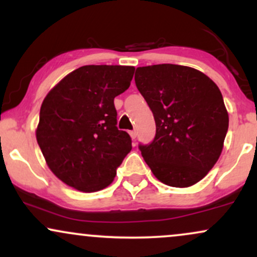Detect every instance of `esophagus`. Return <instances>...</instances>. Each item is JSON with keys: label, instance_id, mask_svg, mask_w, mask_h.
Returning <instances> with one entry per match:
<instances>
[{"label": "esophagus", "instance_id": "obj_1", "mask_svg": "<svg viewBox=\"0 0 257 257\" xmlns=\"http://www.w3.org/2000/svg\"><path fill=\"white\" fill-rule=\"evenodd\" d=\"M129 134H131V138L133 139V140H135V139H137V132H135V131L129 132Z\"/></svg>", "mask_w": 257, "mask_h": 257}]
</instances>
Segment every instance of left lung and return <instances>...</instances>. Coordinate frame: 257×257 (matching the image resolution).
Listing matches in <instances>:
<instances>
[{
  "label": "left lung",
  "instance_id": "8db88e82",
  "mask_svg": "<svg viewBox=\"0 0 257 257\" xmlns=\"http://www.w3.org/2000/svg\"><path fill=\"white\" fill-rule=\"evenodd\" d=\"M135 84L156 122L152 143L139 146L146 164L168 186L197 184L219 159L228 129L219 87L198 70L173 64L138 67Z\"/></svg>",
  "mask_w": 257,
  "mask_h": 257
}]
</instances>
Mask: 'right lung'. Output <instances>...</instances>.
<instances>
[{
  "label": "right lung",
  "mask_w": 257,
  "mask_h": 257,
  "mask_svg": "<svg viewBox=\"0 0 257 257\" xmlns=\"http://www.w3.org/2000/svg\"><path fill=\"white\" fill-rule=\"evenodd\" d=\"M134 66L85 65L49 90L40 111L38 146L59 180L81 192L107 187L132 150L117 128L113 100L131 85Z\"/></svg>",
  "instance_id": "add662e5"
}]
</instances>
